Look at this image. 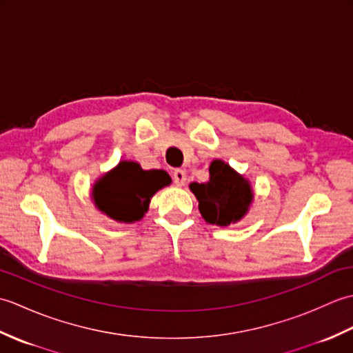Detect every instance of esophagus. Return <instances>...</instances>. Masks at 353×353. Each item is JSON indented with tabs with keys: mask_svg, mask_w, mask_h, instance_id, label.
<instances>
[{
	"mask_svg": "<svg viewBox=\"0 0 353 353\" xmlns=\"http://www.w3.org/2000/svg\"><path fill=\"white\" fill-rule=\"evenodd\" d=\"M172 181L177 186H183L186 183V172L183 170H176L172 172Z\"/></svg>",
	"mask_w": 353,
	"mask_h": 353,
	"instance_id": "obj_1",
	"label": "esophagus"
}]
</instances>
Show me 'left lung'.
<instances>
[{
	"instance_id": "1",
	"label": "left lung",
	"mask_w": 353,
	"mask_h": 353,
	"mask_svg": "<svg viewBox=\"0 0 353 353\" xmlns=\"http://www.w3.org/2000/svg\"><path fill=\"white\" fill-rule=\"evenodd\" d=\"M190 190L199 200V211L205 221L216 226H229L241 220L253 200L250 182L220 159L211 162L209 181L194 182Z\"/></svg>"
}]
</instances>
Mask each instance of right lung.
Returning <instances> with one entry per match:
<instances>
[{"mask_svg":"<svg viewBox=\"0 0 353 353\" xmlns=\"http://www.w3.org/2000/svg\"><path fill=\"white\" fill-rule=\"evenodd\" d=\"M171 182L167 171L142 170L138 162L121 161L94 183L95 206L119 223L139 221L148 211L150 200Z\"/></svg>","mask_w":353,"mask_h":353,"instance_id":"right-lung-1","label":"right lung"}]
</instances>
